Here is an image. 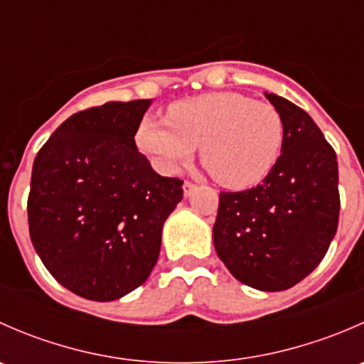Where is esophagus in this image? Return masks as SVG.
Returning <instances> with one entry per match:
<instances>
[{
  "label": "esophagus",
  "instance_id": "obj_1",
  "mask_svg": "<svg viewBox=\"0 0 364 364\" xmlns=\"http://www.w3.org/2000/svg\"><path fill=\"white\" fill-rule=\"evenodd\" d=\"M196 188H197V186L193 185V183H190V181L183 183V193H185V197L192 196V193L196 192Z\"/></svg>",
  "mask_w": 364,
  "mask_h": 364
}]
</instances>
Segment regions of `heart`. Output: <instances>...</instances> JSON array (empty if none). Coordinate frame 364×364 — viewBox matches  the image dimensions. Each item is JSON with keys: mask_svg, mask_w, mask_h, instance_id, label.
<instances>
[{"mask_svg": "<svg viewBox=\"0 0 364 364\" xmlns=\"http://www.w3.org/2000/svg\"><path fill=\"white\" fill-rule=\"evenodd\" d=\"M137 148L165 174L193 159L222 186L245 190L262 181L280 159L284 123L273 105L240 93H208L168 105L167 123L144 117Z\"/></svg>", "mask_w": 364, "mask_h": 364, "instance_id": "b5f03b06", "label": "heart"}]
</instances>
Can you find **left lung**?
Here are the masks:
<instances>
[{"label": "left lung", "instance_id": "left-lung-1", "mask_svg": "<svg viewBox=\"0 0 364 364\" xmlns=\"http://www.w3.org/2000/svg\"><path fill=\"white\" fill-rule=\"evenodd\" d=\"M264 95L284 123L282 155L255 188L220 193L213 243L236 280L278 292L306 278L335 237L338 161L310 114Z\"/></svg>", "mask_w": 364, "mask_h": 364}]
</instances>
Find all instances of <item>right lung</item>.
Returning a JSON list of instances; mask_svg holds the SVG:
<instances>
[{
  "label": "right lung",
  "mask_w": 364,
  "mask_h": 364,
  "mask_svg": "<svg viewBox=\"0 0 364 364\" xmlns=\"http://www.w3.org/2000/svg\"><path fill=\"white\" fill-rule=\"evenodd\" d=\"M153 100L107 102L70 116L33 161L29 236L63 287L114 301L148 280L161 230L183 199L135 146Z\"/></svg>",
  "instance_id": "1"
}]
</instances>
